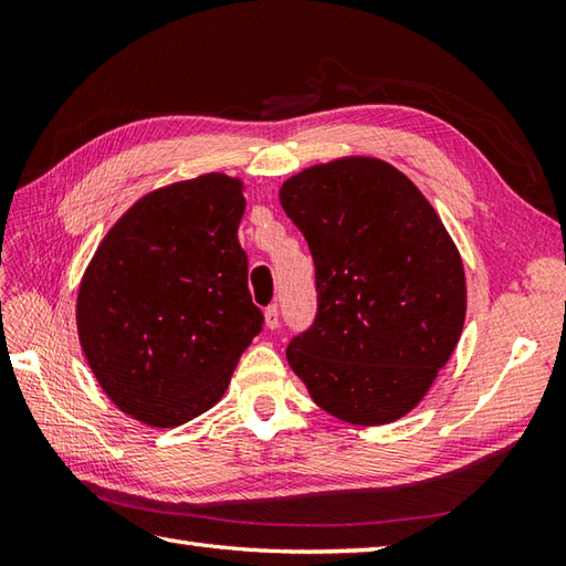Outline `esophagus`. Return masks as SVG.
I'll use <instances>...</instances> for the list:
<instances>
[{"label":"esophagus","mask_w":566,"mask_h":566,"mask_svg":"<svg viewBox=\"0 0 566 566\" xmlns=\"http://www.w3.org/2000/svg\"><path fill=\"white\" fill-rule=\"evenodd\" d=\"M264 326H268L270 331L280 326V308H276V306L264 308Z\"/></svg>","instance_id":"1"}]
</instances>
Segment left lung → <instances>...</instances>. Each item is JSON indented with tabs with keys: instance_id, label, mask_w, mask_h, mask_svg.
Listing matches in <instances>:
<instances>
[{
	"instance_id": "left-lung-1",
	"label": "left lung",
	"mask_w": 566,
	"mask_h": 566,
	"mask_svg": "<svg viewBox=\"0 0 566 566\" xmlns=\"http://www.w3.org/2000/svg\"><path fill=\"white\" fill-rule=\"evenodd\" d=\"M316 264L318 314L286 347L323 411L353 426L411 413L467 316L464 264L430 201L394 165L347 155L280 189Z\"/></svg>"
}]
</instances>
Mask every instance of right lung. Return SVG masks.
<instances>
[{
	"mask_svg": "<svg viewBox=\"0 0 566 566\" xmlns=\"http://www.w3.org/2000/svg\"><path fill=\"white\" fill-rule=\"evenodd\" d=\"M240 177L207 172L143 195L84 270L77 335L118 411L175 428L221 401L262 331L238 243Z\"/></svg>",
	"mask_w": 566,
	"mask_h": 566,
	"instance_id": "add662e5",
	"label": "right lung"
}]
</instances>
